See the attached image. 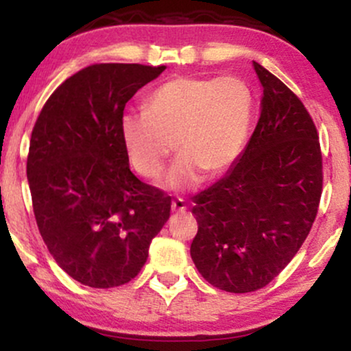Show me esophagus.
<instances>
[{
	"mask_svg": "<svg viewBox=\"0 0 351 351\" xmlns=\"http://www.w3.org/2000/svg\"><path fill=\"white\" fill-rule=\"evenodd\" d=\"M171 211L175 213H184L186 211V203L181 198H175L171 201Z\"/></svg>",
	"mask_w": 351,
	"mask_h": 351,
	"instance_id": "esophagus-1",
	"label": "esophagus"
}]
</instances>
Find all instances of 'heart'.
<instances>
[{"label": "heart", "instance_id": "heart-1", "mask_svg": "<svg viewBox=\"0 0 351 351\" xmlns=\"http://www.w3.org/2000/svg\"><path fill=\"white\" fill-rule=\"evenodd\" d=\"M252 106L251 87L236 75L170 79L152 92L145 112L122 117L120 132L132 167L143 178H158L175 147L180 158L163 186L195 189L204 171L217 175L237 158L251 127Z\"/></svg>", "mask_w": 351, "mask_h": 351}]
</instances>
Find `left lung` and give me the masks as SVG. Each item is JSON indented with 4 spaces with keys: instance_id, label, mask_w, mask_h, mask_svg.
<instances>
[{
    "instance_id": "left-lung-1",
    "label": "left lung",
    "mask_w": 351,
    "mask_h": 351,
    "mask_svg": "<svg viewBox=\"0 0 351 351\" xmlns=\"http://www.w3.org/2000/svg\"><path fill=\"white\" fill-rule=\"evenodd\" d=\"M263 86L261 117L239 158L195 196L191 259L201 276L232 293L263 289L307 239L322 196L317 128L299 97L252 62Z\"/></svg>"
}]
</instances>
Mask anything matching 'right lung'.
<instances>
[{"label": "right lung", "instance_id": "obj_1", "mask_svg": "<svg viewBox=\"0 0 351 351\" xmlns=\"http://www.w3.org/2000/svg\"><path fill=\"white\" fill-rule=\"evenodd\" d=\"M167 69L94 64L44 104L27 155L33 209L47 249L74 280L119 287L142 271L171 198L128 167L120 132L125 104Z\"/></svg>", "mask_w": 351, "mask_h": 351}]
</instances>
